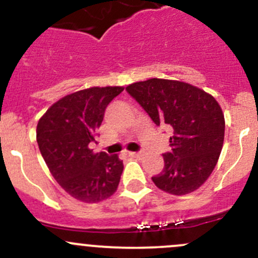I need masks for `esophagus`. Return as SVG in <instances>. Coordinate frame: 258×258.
I'll list each match as a JSON object with an SVG mask.
<instances>
[{
  "label": "esophagus",
  "instance_id": "obj_1",
  "mask_svg": "<svg viewBox=\"0 0 258 258\" xmlns=\"http://www.w3.org/2000/svg\"><path fill=\"white\" fill-rule=\"evenodd\" d=\"M128 155L131 156V157L137 158V157H140V156H141V153H139V152H128Z\"/></svg>",
  "mask_w": 258,
  "mask_h": 258
}]
</instances>
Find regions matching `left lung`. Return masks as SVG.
I'll list each match as a JSON object with an SVG mask.
<instances>
[{
    "instance_id": "1",
    "label": "left lung",
    "mask_w": 258,
    "mask_h": 258,
    "mask_svg": "<svg viewBox=\"0 0 258 258\" xmlns=\"http://www.w3.org/2000/svg\"><path fill=\"white\" fill-rule=\"evenodd\" d=\"M126 91L157 126L166 123L173 135L165 167L152 177L167 194L182 196L202 186L217 165L225 140V116L212 95L176 80L150 79L131 83Z\"/></svg>"
}]
</instances>
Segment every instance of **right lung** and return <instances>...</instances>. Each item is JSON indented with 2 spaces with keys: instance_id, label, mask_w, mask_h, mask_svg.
Listing matches in <instances>:
<instances>
[{
  "instance_id": "obj_1",
  "label": "right lung",
  "mask_w": 258,
  "mask_h": 258,
  "mask_svg": "<svg viewBox=\"0 0 258 258\" xmlns=\"http://www.w3.org/2000/svg\"><path fill=\"white\" fill-rule=\"evenodd\" d=\"M123 91L121 86L90 87L54 102L38 119L36 140L49 172L69 195L86 204L111 197L118 187L123 162L118 156L95 153L108 103Z\"/></svg>"
}]
</instances>
